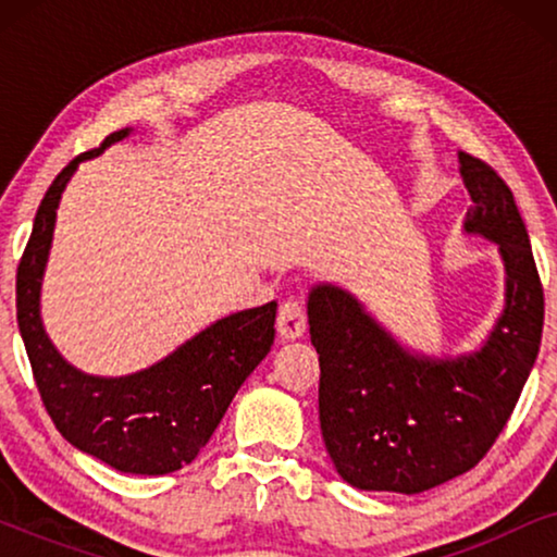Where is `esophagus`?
Returning <instances> with one entry per match:
<instances>
[{
    "instance_id": "1",
    "label": "esophagus",
    "mask_w": 557,
    "mask_h": 557,
    "mask_svg": "<svg viewBox=\"0 0 557 557\" xmlns=\"http://www.w3.org/2000/svg\"><path fill=\"white\" fill-rule=\"evenodd\" d=\"M307 332V309L301 299H286L278 309V334L284 339H299Z\"/></svg>"
}]
</instances>
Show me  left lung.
I'll use <instances>...</instances> for the list:
<instances>
[{"label":"left lung","mask_w":557,"mask_h":557,"mask_svg":"<svg viewBox=\"0 0 557 557\" xmlns=\"http://www.w3.org/2000/svg\"><path fill=\"white\" fill-rule=\"evenodd\" d=\"M471 195L463 233L505 263V309L474 352L431 357L400 345L347 288L309 292L319 352V423L334 469L364 492L418 494L482 461L520 400L543 337L545 299L530 235L505 180L459 151Z\"/></svg>","instance_id":"left-lung-1"}]
</instances>
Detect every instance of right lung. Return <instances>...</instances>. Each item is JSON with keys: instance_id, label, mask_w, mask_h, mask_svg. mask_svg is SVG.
Here are the masks:
<instances>
[{"instance_id": "1", "label": "right lung", "mask_w": 557, "mask_h": 557, "mask_svg": "<svg viewBox=\"0 0 557 557\" xmlns=\"http://www.w3.org/2000/svg\"><path fill=\"white\" fill-rule=\"evenodd\" d=\"M128 134L132 128H121L98 149L75 157L45 193L17 269V324L37 391L63 438L124 474L162 476L200 454L238 387L269 355L276 301L218 319L132 375H88L58 352L42 326L40 292L60 197L81 162Z\"/></svg>"}]
</instances>
